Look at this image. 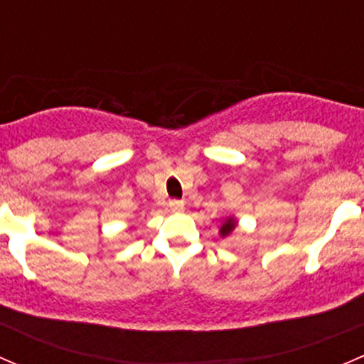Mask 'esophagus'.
<instances>
[{
	"label": "esophagus",
	"mask_w": 364,
	"mask_h": 364,
	"mask_svg": "<svg viewBox=\"0 0 364 364\" xmlns=\"http://www.w3.org/2000/svg\"><path fill=\"white\" fill-rule=\"evenodd\" d=\"M168 208H171L174 213H181L183 209H185V203L178 199H172L171 203H168Z\"/></svg>",
	"instance_id": "34e87169"
}]
</instances>
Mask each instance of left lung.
I'll use <instances>...</instances> for the list:
<instances>
[{
	"mask_svg": "<svg viewBox=\"0 0 364 364\" xmlns=\"http://www.w3.org/2000/svg\"><path fill=\"white\" fill-rule=\"evenodd\" d=\"M234 227H236V222H234V218H229L225 223H223L222 229H220V234H222V236H227V234L232 232Z\"/></svg>",
	"mask_w": 364,
	"mask_h": 364,
	"instance_id": "obj_1",
	"label": "left lung"
}]
</instances>
